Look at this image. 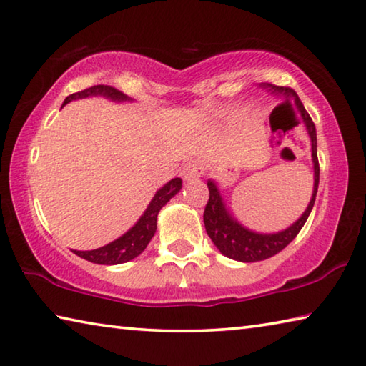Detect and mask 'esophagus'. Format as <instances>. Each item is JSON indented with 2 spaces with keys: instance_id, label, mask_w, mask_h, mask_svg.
<instances>
[{
  "instance_id": "34e87169",
  "label": "esophagus",
  "mask_w": 366,
  "mask_h": 366,
  "mask_svg": "<svg viewBox=\"0 0 366 366\" xmlns=\"http://www.w3.org/2000/svg\"><path fill=\"white\" fill-rule=\"evenodd\" d=\"M202 172H203L202 164H198L197 161H189V163L184 166L182 176L185 181L190 182V181H195L198 177H202Z\"/></svg>"
}]
</instances>
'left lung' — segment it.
Returning a JSON list of instances; mask_svg holds the SVG:
<instances>
[{"mask_svg": "<svg viewBox=\"0 0 366 366\" xmlns=\"http://www.w3.org/2000/svg\"><path fill=\"white\" fill-rule=\"evenodd\" d=\"M259 86L264 90H268L269 94L286 98L281 107L284 104H289L290 100H294L297 109H299L302 124L305 126V131L310 137V144H312V161H313V194L310 198L308 207L305 212L295 222H292L289 227L282 229L280 232H271V234H263V232H255L252 229L245 227L244 224L234 218V214L229 212L226 205L224 198L221 195V190L218 184L212 179H208V190H209V200L205 207V213H203V222H205L207 234L209 239L213 240L222 255L235 259V262L242 263H255L262 262V259L274 257L276 253L286 249V247L292 242L295 235L300 232V229L305 224L308 219L310 213H312L315 198H317L318 192V184H320V164H318V154H317V129H315V124L312 117L303 108L300 98L297 97L292 89H287V86H277L272 84H259Z\"/></svg>", "mask_w": 366, "mask_h": 366, "instance_id": "obj_1", "label": "left lung"}]
</instances>
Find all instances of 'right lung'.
<instances>
[{"mask_svg":"<svg viewBox=\"0 0 366 366\" xmlns=\"http://www.w3.org/2000/svg\"><path fill=\"white\" fill-rule=\"evenodd\" d=\"M89 97H104L111 102L122 103V102H132V98L124 95L122 92L113 89L109 85H94L90 89H85L77 94L69 95L64 100V104H67L72 100H80V98H89ZM61 107V108H63ZM182 189V179L174 177L171 179L168 184H164L163 187L157 190V194L152 198V202L148 203L144 214L140 216L139 221L129 229L126 234H122L121 237H117L113 242L100 247L95 250H72L77 257L86 259V262L97 263V264H121L127 263L131 259L137 258L142 252L147 249L148 242L157 232V219L159 209L168 203L172 197L179 194V190Z\"/></svg>","mask_w":366,"mask_h":366,"instance_id":"add662e5","label":"right lung"}]
</instances>
